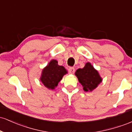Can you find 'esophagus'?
I'll return each instance as SVG.
<instances>
[{"instance_id": "34e87169", "label": "esophagus", "mask_w": 132, "mask_h": 132, "mask_svg": "<svg viewBox=\"0 0 132 132\" xmlns=\"http://www.w3.org/2000/svg\"><path fill=\"white\" fill-rule=\"evenodd\" d=\"M68 71H69V74H73L75 72V69L72 67H70L69 68V69H68Z\"/></svg>"}]
</instances>
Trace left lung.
<instances>
[{
  "instance_id": "8db88e82",
  "label": "left lung",
  "mask_w": 132,
  "mask_h": 132,
  "mask_svg": "<svg viewBox=\"0 0 132 132\" xmlns=\"http://www.w3.org/2000/svg\"><path fill=\"white\" fill-rule=\"evenodd\" d=\"M75 75L86 92H91L102 81L98 71L94 69L90 63H87L84 68L76 70Z\"/></svg>"
}]
</instances>
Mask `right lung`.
<instances>
[{
  "label": "right lung",
  "mask_w": 132,
  "mask_h": 132,
  "mask_svg": "<svg viewBox=\"0 0 132 132\" xmlns=\"http://www.w3.org/2000/svg\"><path fill=\"white\" fill-rule=\"evenodd\" d=\"M67 73L64 67L59 66L56 60H52L42 71L40 81L45 87L53 90L57 86L63 76Z\"/></svg>",
  "instance_id": "obj_1"
}]
</instances>
